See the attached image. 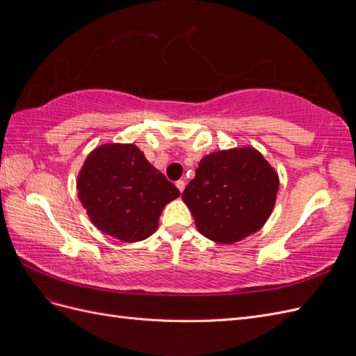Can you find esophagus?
<instances>
[{
  "instance_id": "esophagus-1",
  "label": "esophagus",
  "mask_w": 356,
  "mask_h": 356,
  "mask_svg": "<svg viewBox=\"0 0 356 356\" xmlns=\"http://www.w3.org/2000/svg\"><path fill=\"white\" fill-rule=\"evenodd\" d=\"M177 187H178V190L182 193L184 191V188H186V181L184 179H179V181H177Z\"/></svg>"
}]
</instances>
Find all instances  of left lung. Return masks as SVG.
I'll use <instances>...</instances> for the list:
<instances>
[{
    "label": "left lung",
    "instance_id": "8db88e82",
    "mask_svg": "<svg viewBox=\"0 0 356 356\" xmlns=\"http://www.w3.org/2000/svg\"><path fill=\"white\" fill-rule=\"evenodd\" d=\"M277 190L275 168L257 148L243 145L203 156L182 200L200 234L230 245L263 227L273 212Z\"/></svg>",
    "mask_w": 356,
    "mask_h": 356
}]
</instances>
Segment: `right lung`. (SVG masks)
I'll use <instances>...</instances> for the list:
<instances>
[{
	"mask_svg": "<svg viewBox=\"0 0 356 356\" xmlns=\"http://www.w3.org/2000/svg\"><path fill=\"white\" fill-rule=\"evenodd\" d=\"M77 190L95 227L127 243L149 238L161 211L181 195L135 144L120 143L92 149L79 172Z\"/></svg>",
	"mask_w": 356,
	"mask_h": 356,
	"instance_id": "right-lung-1",
	"label": "right lung"
}]
</instances>
